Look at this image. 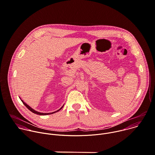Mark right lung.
I'll return each instance as SVG.
<instances>
[{
  "instance_id": "right-lung-1",
  "label": "right lung",
  "mask_w": 155,
  "mask_h": 155,
  "mask_svg": "<svg viewBox=\"0 0 155 155\" xmlns=\"http://www.w3.org/2000/svg\"><path fill=\"white\" fill-rule=\"evenodd\" d=\"M22 101V102H23V104L26 106V107L28 109V110H30L31 112H33V113H35V114H39V115H48V114H53V113H56V112H58V111H59V110H61L62 108V107H63V106L59 109V110H57V111H54V112H52V113H40V112H38V111H36V110H35L34 109H33L31 107H30L29 105H28L25 102H24L22 100H21Z\"/></svg>"
}]
</instances>
